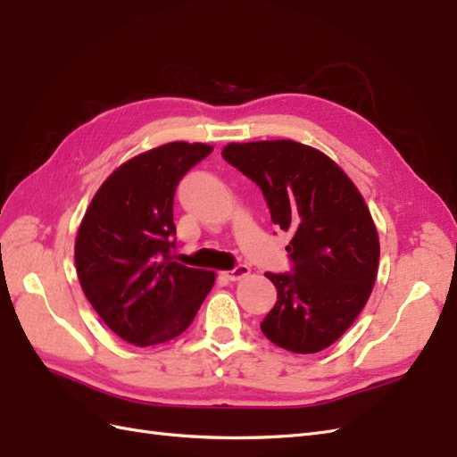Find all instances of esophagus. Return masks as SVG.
Segmentation results:
<instances>
[{
  "label": "esophagus",
  "mask_w": 457,
  "mask_h": 457,
  "mask_svg": "<svg viewBox=\"0 0 457 457\" xmlns=\"http://www.w3.org/2000/svg\"><path fill=\"white\" fill-rule=\"evenodd\" d=\"M247 274H250V267H247V265H238L237 269H232L230 272H225V278L230 280V282H238V280L245 278Z\"/></svg>",
  "instance_id": "obj_1"
}]
</instances>
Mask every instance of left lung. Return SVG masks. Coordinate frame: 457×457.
<instances>
[{
    "instance_id": "1",
    "label": "left lung",
    "mask_w": 457,
    "mask_h": 457,
    "mask_svg": "<svg viewBox=\"0 0 457 457\" xmlns=\"http://www.w3.org/2000/svg\"><path fill=\"white\" fill-rule=\"evenodd\" d=\"M223 158L262 190L270 219L294 238V270L267 272L278 301L261 322L278 347L311 354L336 343L364 309L379 237L354 183L324 152L295 141L228 143Z\"/></svg>"
}]
</instances>
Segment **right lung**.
I'll use <instances>...</instances> for the list:
<instances>
[{
	"label": "right lung",
	"mask_w": 457,
	"mask_h": 457,
	"mask_svg": "<svg viewBox=\"0 0 457 457\" xmlns=\"http://www.w3.org/2000/svg\"><path fill=\"white\" fill-rule=\"evenodd\" d=\"M212 150L175 141L143 152L110 173L81 219V289L103 322L137 347L181 336L213 287V270L171 259L175 188Z\"/></svg>",
	"instance_id": "right-lung-1"
}]
</instances>
